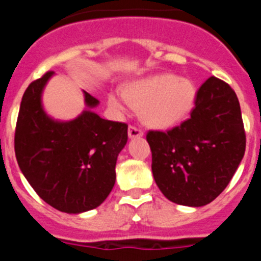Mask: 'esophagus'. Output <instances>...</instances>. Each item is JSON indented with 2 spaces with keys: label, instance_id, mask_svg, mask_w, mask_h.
Here are the masks:
<instances>
[{
  "label": "esophagus",
  "instance_id": "esophagus-1",
  "mask_svg": "<svg viewBox=\"0 0 261 261\" xmlns=\"http://www.w3.org/2000/svg\"><path fill=\"white\" fill-rule=\"evenodd\" d=\"M128 136L130 138H136V137H142L144 136V132H142L141 128H138L136 125H129L128 128Z\"/></svg>",
  "mask_w": 261,
  "mask_h": 261
}]
</instances>
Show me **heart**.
<instances>
[{"mask_svg":"<svg viewBox=\"0 0 261 261\" xmlns=\"http://www.w3.org/2000/svg\"><path fill=\"white\" fill-rule=\"evenodd\" d=\"M129 105L141 108L145 123L155 128H168L187 116L195 102V87L187 78L165 73L136 81L124 89ZM110 105L123 110L124 102L111 95Z\"/></svg>","mask_w":261,"mask_h":261,"instance_id":"1","label":"heart"}]
</instances>
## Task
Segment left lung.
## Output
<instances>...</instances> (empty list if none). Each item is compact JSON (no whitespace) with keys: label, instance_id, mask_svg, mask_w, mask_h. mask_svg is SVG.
<instances>
[{"label":"left lung","instance_id":"1","mask_svg":"<svg viewBox=\"0 0 261 261\" xmlns=\"http://www.w3.org/2000/svg\"><path fill=\"white\" fill-rule=\"evenodd\" d=\"M146 140L161 192L187 206L209 204L230 183L246 150L237 94L209 77L196 93L190 119L166 132L149 130Z\"/></svg>","mask_w":261,"mask_h":261}]
</instances>
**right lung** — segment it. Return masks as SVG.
Masks as SVG:
<instances>
[{
  "label": "right lung",
  "instance_id": "1",
  "mask_svg": "<svg viewBox=\"0 0 261 261\" xmlns=\"http://www.w3.org/2000/svg\"><path fill=\"white\" fill-rule=\"evenodd\" d=\"M53 71L32 81L23 94L14 149L20 171L40 199L65 213H82L102 204L114 188L117 155L128 141L125 123L91 111L59 123L45 115L41 91ZM85 102L98 99L85 91Z\"/></svg>",
  "mask_w": 261,
  "mask_h": 261
}]
</instances>
